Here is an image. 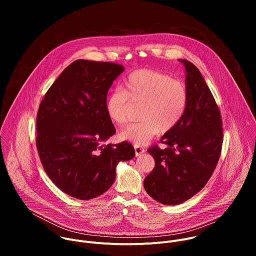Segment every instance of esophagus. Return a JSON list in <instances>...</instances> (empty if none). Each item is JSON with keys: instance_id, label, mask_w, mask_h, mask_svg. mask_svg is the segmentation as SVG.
<instances>
[{"instance_id": "esophagus-1", "label": "esophagus", "mask_w": 256, "mask_h": 256, "mask_svg": "<svg viewBox=\"0 0 256 256\" xmlns=\"http://www.w3.org/2000/svg\"><path fill=\"white\" fill-rule=\"evenodd\" d=\"M134 152H136V156H140L142 154L144 153V149L140 147V146H134Z\"/></svg>"}]
</instances>
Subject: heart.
Instances as JSON below:
<instances>
[{"instance_id": "heart-1", "label": "heart", "mask_w": 256, "mask_h": 256, "mask_svg": "<svg viewBox=\"0 0 256 256\" xmlns=\"http://www.w3.org/2000/svg\"><path fill=\"white\" fill-rule=\"evenodd\" d=\"M186 102L188 90L181 81L156 70L140 68L128 76L124 89L109 94L105 109L112 122L122 126L130 120L132 104H142L138 114L142 122L122 130L120 138L144 146L160 130L166 132L177 124Z\"/></svg>"}]
</instances>
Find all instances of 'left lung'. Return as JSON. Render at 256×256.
<instances>
[{
  "label": "left lung",
  "mask_w": 256,
  "mask_h": 256,
  "mask_svg": "<svg viewBox=\"0 0 256 256\" xmlns=\"http://www.w3.org/2000/svg\"><path fill=\"white\" fill-rule=\"evenodd\" d=\"M184 64L188 102L177 124L166 132L161 142L148 153L155 168L144 178V188L158 202L175 206L192 198L206 184L220 158L223 128L220 110L198 68Z\"/></svg>",
  "instance_id": "1"
}]
</instances>
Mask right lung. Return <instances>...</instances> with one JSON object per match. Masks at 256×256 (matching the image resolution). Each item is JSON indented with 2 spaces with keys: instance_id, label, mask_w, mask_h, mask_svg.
<instances>
[{
  "instance_id": "right-lung-1",
  "label": "right lung",
  "mask_w": 256,
  "mask_h": 256,
  "mask_svg": "<svg viewBox=\"0 0 256 256\" xmlns=\"http://www.w3.org/2000/svg\"><path fill=\"white\" fill-rule=\"evenodd\" d=\"M124 70L114 62L78 60L46 92L36 118V144L42 166L64 194L91 200L116 180V166L134 157L128 142L103 144L116 134L105 109L114 81Z\"/></svg>"
}]
</instances>
